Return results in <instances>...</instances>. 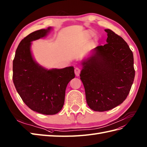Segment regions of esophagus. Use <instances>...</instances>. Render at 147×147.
I'll use <instances>...</instances> for the list:
<instances>
[{
    "instance_id": "34e87169",
    "label": "esophagus",
    "mask_w": 147,
    "mask_h": 147,
    "mask_svg": "<svg viewBox=\"0 0 147 147\" xmlns=\"http://www.w3.org/2000/svg\"><path fill=\"white\" fill-rule=\"evenodd\" d=\"M80 73V69H78V68H77V67L76 68V69H75V74H76V76H79Z\"/></svg>"
}]
</instances>
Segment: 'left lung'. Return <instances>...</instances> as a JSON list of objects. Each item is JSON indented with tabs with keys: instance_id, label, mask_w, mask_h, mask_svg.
Listing matches in <instances>:
<instances>
[{
	"instance_id": "obj_1",
	"label": "left lung",
	"mask_w": 147,
	"mask_h": 147,
	"mask_svg": "<svg viewBox=\"0 0 147 147\" xmlns=\"http://www.w3.org/2000/svg\"><path fill=\"white\" fill-rule=\"evenodd\" d=\"M107 44L92 49L82 60L80 79L87 103L96 112L121 104L129 94L135 77L134 55L127 42L110 29Z\"/></svg>"
}]
</instances>
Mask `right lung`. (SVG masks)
I'll use <instances>...</instances> for the list:
<instances>
[{
  "instance_id": "obj_1",
  "label": "right lung",
  "mask_w": 147,
  "mask_h": 147,
  "mask_svg": "<svg viewBox=\"0 0 147 147\" xmlns=\"http://www.w3.org/2000/svg\"><path fill=\"white\" fill-rule=\"evenodd\" d=\"M52 27L28 35L17 47L13 60V82L23 102L33 111L55 115L62 110L65 90L75 77L74 67L47 69L34 60L32 42L46 37Z\"/></svg>"
}]
</instances>
